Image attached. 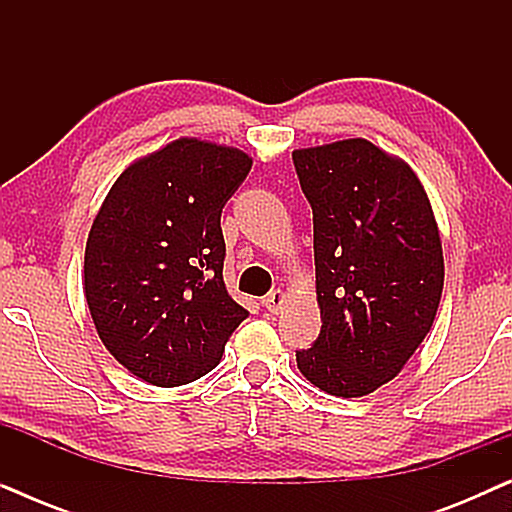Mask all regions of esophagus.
<instances>
[{"label":"esophagus","mask_w":512,"mask_h":512,"mask_svg":"<svg viewBox=\"0 0 512 512\" xmlns=\"http://www.w3.org/2000/svg\"><path fill=\"white\" fill-rule=\"evenodd\" d=\"M284 303H286V293H284V291H279V289H277V291H270L268 296L263 298L265 310L272 312V314H279V310H282Z\"/></svg>","instance_id":"obj_1"}]
</instances>
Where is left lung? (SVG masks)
<instances>
[{
    "label": "left lung",
    "mask_w": 512,
    "mask_h": 512,
    "mask_svg": "<svg viewBox=\"0 0 512 512\" xmlns=\"http://www.w3.org/2000/svg\"><path fill=\"white\" fill-rule=\"evenodd\" d=\"M312 207L321 333L298 370L356 398L401 373L436 319L445 263L417 174L368 139L293 151Z\"/></svg>",
    "instance_id": "1"
}]
</instances>
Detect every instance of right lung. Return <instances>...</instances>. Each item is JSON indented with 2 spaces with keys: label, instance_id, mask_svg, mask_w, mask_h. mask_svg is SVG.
Returning a JSON list of instances; mask_svg holds the SVG:
<instances>
[{
  "label": "right lung",
  "instance_id": "add662e5",
  "mask_svg": "<svg viewBox=\"0 0 512 512\" xmlns=\"http://www.w3.org/2000/svg\"><path fill=\"white\" fill-rule=\"evenodd\" d=\"M251 158L181 137L125 167L86 242L83 291L111 356L156 387L219 366L247 310L223 282L221 212Z\"/></svg>",
  "mask_w": 512,
  "mask_h": 512
}]
</instances>
